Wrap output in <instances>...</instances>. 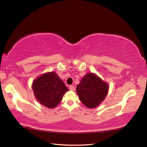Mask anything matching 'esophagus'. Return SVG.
<instances>
[{
    "instance_id": "obj_1",
    "label": "esophagus",
    "mask_w": 147,
    "mask_h": 147,
    "mask_svg": "<svg viewBox=\"0 0 147 147\" xmlns=\"http://www.w3.org/2000/svg\"><path fill=\"white\" fill-rule=\"evenodd\" d=\"M69 89L71 90V91H75V89H76V88H75L74 86L71 85V86H69Z\"/></svg>"
}]
</instances>
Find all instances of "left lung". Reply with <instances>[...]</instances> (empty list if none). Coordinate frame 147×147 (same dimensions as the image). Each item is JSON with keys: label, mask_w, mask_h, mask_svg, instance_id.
<instances>
[{"label": "left lung", "mask_w": 147, "mask_h": 147, "mask_svg": "<svg viewBox=\"0 0 147 147\" xmlns=\"http://www.w3.org/2000/svg\"><path fill=\"white\" fill-rule=\"evenodd\" d=\"M109 86L94 73H87L77 85L76 92L81 102L89 109L99 106L106 98Z\"/></svg>", "instance_id": "8db88e82"}]
</instances>
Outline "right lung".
<instances>
[{
    "label": "right lung",
    "instance_id": "right-lung-1",
    "mask_svg": "<svg viewBox=\"0 0 147 147\" xmlns=\"http://www.w3.org/2000/svg\"><path fill=\"white\" fill-rule=\"evenodd\" d=\"M32 87L38 102L49 109L57 106L63 95L69 91L55 71L37 77L33 81Z\"/></svg>",
    "mask_w": 147,
    "mask_h": 147
}]
</instances>
